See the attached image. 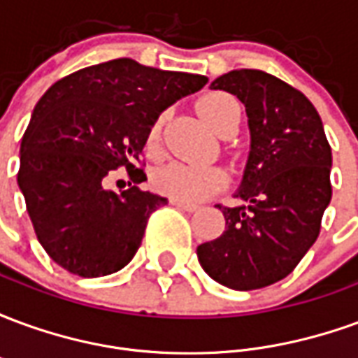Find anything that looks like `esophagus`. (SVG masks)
I'll return each instance as SVG.
<instances>
[{
	"instance_id": "1",
	"label": "esophagus",
	"mask_w": 358,
	"mask_h": 358,
	"mask_svg": "<svg viewBox=\"0 0 358 358\" xmlns=\"http://www.w3.org/2000/svg\"><path fill=\"white\" fill-rule=\"evenodd\" d=\"M171 205H174V207H178V209H182V210H187V213H195V210L199 209V205H195V203L182 201V199H176V197H172Z\"/></svg>"
}]
</instances>
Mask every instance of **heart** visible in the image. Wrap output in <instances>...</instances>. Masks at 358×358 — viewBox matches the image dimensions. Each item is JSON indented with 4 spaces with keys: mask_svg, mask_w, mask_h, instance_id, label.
<instances>
[{
    "mask_svg": "<svg viewBox=\"0 0 358 358\" xmlns=\"http://www.w3.org/2000/svg\"><path fill=\"white\" fill-rule=\"evenodd\" d=\"M195 107L203 120L220 136H224L232 126L240 124V103L224 92H210L203 95ZM163 124L164 115H159L145 132L143 148L149 157H157L161 153ZM226 180H228L226 172L218 166H194V164L172 161L157 169L153 184L161 194L171 195L182 201H199L203 197L218 192L220 187H224Z\"/></svg>",
    "mask_w": 358,
    "mask_h": 358,
    "instance_id": "1",
    "label": "heart"
}]
</instances>
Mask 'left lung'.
I'll return each instance as SVG.
<instances>
[{
  "instance_id": "1",
  "label": "left lung",
  "mask_w": 358,
  "mask_h": 358,
  "mask_svg": "<svg viewBox=\"0 0 358 358\" xmlns=\"http://www.w3.org/2000/svg\"><path fill=\"white\" fill-rule=\"evenodd\" d=\"M243 105L251 151L236 197L222 207L226 230L197 248L203 270L215 282L249 292L292 274L315 243L331 199V148L315 105L299 90L255 69L218 76Z\"/></svg>"
}]
</instances>
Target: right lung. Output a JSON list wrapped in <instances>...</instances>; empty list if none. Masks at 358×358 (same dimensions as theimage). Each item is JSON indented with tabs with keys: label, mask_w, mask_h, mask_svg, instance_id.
<instances>
[{
	"label": "right lung",
	"mask_w": 358,
	"mask_h": 358,
	"mask_svg": "<svg viewBox=\"0 0 358 358\" xmlns=\"http://www.w3.org/2000/svg\"><path fill=\"white\" fill-rule=\"evenodd\" d=\"M207 76L113 59L55 82L32 113L20 143L17 182L38 241L71 274L99 278L124 268L140 248L151 213L166 205L138 187L149 124ZM126 168L122 194L104 187Z\"/></svg>",
	"instance_id": "add662e5"
}]
</instances>
